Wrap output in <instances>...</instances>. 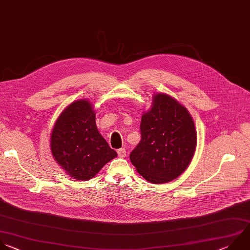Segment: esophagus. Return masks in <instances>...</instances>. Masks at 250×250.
Returning a JSON list of instances; mask_svg holds the SVG:
<instances>
[{"instance_id":"1","label":"esophagus","mask_w":250,"mask_h":250,"mask_svg":"<svg viewBox=\"0 0 250 250\" xmlns=\"http://www.w3.org/2000/svg\"><path fill=\"white\" fill-rule=\"evenodd\" d=\"M118 155H119V157H125V155H126V151H125V148H120V149H118Z\"/></svg>"}]
</instances>
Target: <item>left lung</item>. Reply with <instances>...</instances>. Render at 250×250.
I'll return each mask as SVG.
<instances>
[{
	"instance_id": "1",
	"label": "left lung",
	"mask_w": 250,
	"mask_h": 250,
	"mask_svg": "<svg viewBox=\"0 0 250 250\" xmlns=\"http://www.w3.org/2000/svg\"><path fill=\"white\" fill-rule=\"evenodd\" d=\"M141 140L129 158L136 171L152 184L177 179L188 167L196 147V131L188 110L166 94L154 96L141 118Z\"/></svg>"
}]
</instances>
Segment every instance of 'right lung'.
<instances>
[{"instance_id": "obj_1", "label": "right lung", "mask_w": 250, "mask_h": 250, "mask_svg": "<svg viewBox=\"0 0 250 250\" xmlns=\"http://www.w3.org/2000/svg\"><path fill=\"white\" fill-rule=\"evenodd\" d=\"M51 150L67 175L79 181L92 179L118 155L99 133L86 100L73 102L61 114L53 128Z\"/></svg>"}]
</instances>
